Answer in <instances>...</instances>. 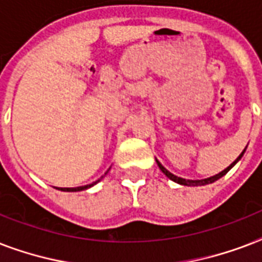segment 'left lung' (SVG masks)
<instances>
[{
	"instance_id": "8db88e82",
	"label": "left lung",
	"mask_w": 262,
	"mask_h": 262,
	"mask_svg": "<svg viewBox=\"0 0 262 262\" xmlns=\"http://www.w3.org/2000/svg\"><path fill=\"white\" fill-rule=\"evenodd\" d=\"M244 152H245V149H244ZM244 152H242V154H241V155L238 156V158H236L235 162H234V163L230 164V166H228V167L226 168V170H223V171L219 172V174L213 175V177H211V178L201 179V181H191V179L179 178V177H177V175H174V174H171V172H170V171H167V170H166V168H164L163 166H162V164L159 163V162H158V160H156V163H158V166H159L160 170H162V171H163L164 174H166V177H168V178L171 179V181H174V182L181 183V185H185V186H201V185H208V183L215 182V181H217V179H219V178H222L223 175L227 174V172L230 171V170H231V168L234 167V166H235L236 162H238V160H239L241 158H242V155H244Z\"/></svg>"
}]
</instances>
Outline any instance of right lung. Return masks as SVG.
<instances>
[{
	"mask_svg": "<svg viewBox=\"0 0 262 262\" xmlns=\"http://www.w3.org/2000/svg\"><path fill=\"white\" fill-rule=\"evenodd\" d=\"M100 179H98L96 182L91 183V185H85V186H79V187H61L59 190H63V191H79V190H84V189H88V187L94 186L95 183H98Z\"/></svg>",
	"mask_w": 262,
	"mask_h": 262,
	"instance_id": "add662e5",
	"label": "right lung"
}]
</instances>
